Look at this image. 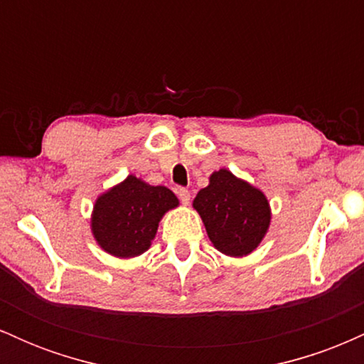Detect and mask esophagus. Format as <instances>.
I'll use <instances>...</instances> for the list:
<instances>
[{
    "label": "esophagus",
    "instance_id": "1",
    "mask_svg": "<svg viewBox=\"0 0 364 364\" xmlns=\"http://www.w3.org/2000/svg\"><path fill=\"white\" fill-rule=\"evenodd\" d=\"M178 196H179V200H181L183 205H188V203H190L191 195L186 188H178Z\"/></svg>",
    "mask_w": 364,
    "mask_h": 364
}]
</instances>
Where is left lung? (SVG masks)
<instances>
[{
    "label": "left lung",
    "instance_id": "obj_1",
    "mask_svg": "<svg viewBox=\"0 0 364 364\" xmlns=\"http://www.w3.org/2000/svg\"><path fill=\"white\" fill-rule=\"evenodd\" d=\"M193 208L202 217L212 245L235 258L258 248L272 219L265 193L228 169L210 174L208 186L196 193Z\"/></svg>",
    "mask_w": 364,
    "mask_h": 364
}]
</instances>
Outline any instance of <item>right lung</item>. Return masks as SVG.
Here are the masks:
<instances>
[{
	"mask_svg": "<svg viewBox=\"0 0 364 364\" xmlns=\"http://www.w3.org/2000/svg\"><path fill=\"white\" fill-rule=\"evenodd\" d=\"M178 205V196L169 188L152 186L129 174L97 196L90 217L92 235L112 257H139L150 248L166 212Z\"/></svg>",
	"mask_w": 364,
	"mask_h": 364,
	"instance_id": "right-lung-1",
	"label": "right lung"
}]
</instances>
